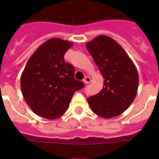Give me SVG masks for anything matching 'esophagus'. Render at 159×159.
Masks as SVG:
<instances>
[{"label": "esophagus", "instance_id": "1", "mask_svg": "<svg viewBox=\"0 0 159 159\" xmlns=\"http://www.w3.org/2000/svg\"><path fill=\"white\" fill-rule=\"evenodd\" d=\"M82 82H84L85 84H87V83H89L91 82V78L89 77H85L84 79L82 80Z\"/></svg>", "mask_w": 159, "mask_h": 159}]
</instances>
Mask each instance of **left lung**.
Returning <instances> with one entry per match:
<instances>
[{"instance_id":"8db88e82","label":"left lung","mask_w":159,"mask_h":159,"mask_svg":"<svg viewBox=\"0 0 159 159\" xmlns=\"http://www.w3.org/2000/svg\"><path fill=\"white\" fill-rule=\"evenodd\" d=\"M103 77L99 93L87 98L92 111L102 118L118 116L134 102L139 86L135 65L113 39L98 35L86 44Z\"/></svg>"}]
</instances>
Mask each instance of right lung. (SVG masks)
I'll return each mask as SVG.
<instances>
[{"mask_svg":"<svg viewBox=\"0 0 159 159\" xmlns=\"http://www.w3.org/2000/svg\"><path fill=\"white\" fill-rule=\"evenodd\" d=\"M70 41L52 38L41 44L26 63L20 77L26 103L38 116L54 120L67 110L72 95L84 87L74 78V67L65 62Z\"/></svg>","mask_w":159,"mask_h":159,"instance_id":"obj_1","label":"right lung"}]
</instances>
